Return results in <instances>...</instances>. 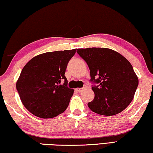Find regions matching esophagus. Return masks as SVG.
Returning a JSON list of instances; mask_svg holds the SVG:
<instances>
[{"mask_svg": "<svg viewBox=\"0 0 153 153\" xmlns=\"http://www.w3.org/2000/svg\"><path fill=\"white\" fill-rule=\"evenodd\" d=\"M85 88H76V91H77V92H81V91H83Z\"/></svg>", "mask_w": 153, "mask_h": 153, "instance_id": "1", "label": "esophagus"}]
</instances>
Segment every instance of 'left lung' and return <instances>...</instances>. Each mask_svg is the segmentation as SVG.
Returning <instances> with one entry per match:
<instances>
[{
    "label": "left lung",
    "mask_w": 153,
    "mask_h": 153,
    "mask_svg": "<svg viewBox=\"0 0 153 153\" xmlns=\"http://www.w3.org/2000/svg\"><path fill=\"white\" fill-rule=\"evenodd\" d=\"M76 52L88 65L90 81L98 84L91 88L94 98L88 102L89 108L102 116H114L125 109L138 86L130 62L110 48H78Z\"/></svg>",
    "instance_id": "8db88e82"
}]
</instances>
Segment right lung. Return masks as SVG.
<instances>
[{
    "label": "right lung",
    "instance_id": "add662e5",
    "mask_svg": "<svg viewBox=\"0 0 153 153\" xmlns=\"http://www.w3.org/2000/svg\"><path fill=\"white\" fill-rule=\"evenodd\" d=\"M76 49L42 53L25 65L16 89L26 109L41 118H51L62 114L68 106L73 89L67 86L65 76L68 63ZM65 80L63 85L60 84Z\"/></svg>",
    "mask_w": 153,
    "mask_h": 153
}]
</instances>
